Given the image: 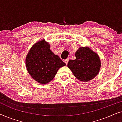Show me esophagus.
Wrapping results in <instances>:
<instances>
[{"instance_id":"obj_1","label":"esophagus","mask_w":122,"mask_h":122,"mask_svg":"<svg viewBox=\"0 0 122 122\" xmlns=\"http://www.w3.org/2000/svg\"><path fill=\"white\" fill-rule=\"evenodd\" d=\"M69 61V58H67V59H66L64 61V62H65V63H66V64L67 65V64H68V61Z\"/></svg>"}]
</instances>
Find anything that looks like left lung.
I'll return each mask as SVG.
<instances>
[{"label":"left lung","mask_w":122,"mask_h":122,"mask_svg":"<svg viewBox=\"0 0 122 122\" xmlns=\"http://www.w3.org/2000/svg\"><path fill=\"white\" fill-rule=\"evenodd\" d=\"M75 55L76 59L70 60L68 63V67L75 77L84 82L94 79L99 73L101 66L98 54L88 46H82Z\"/></svg>","instance_id":"left-lung-1"}]
</instances>
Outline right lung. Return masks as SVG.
I'll return each mask as SVG.
<instances>
[{
	"label": "right lung",
	"mask_w": 122,
	"mask_h": 122,
	"mask_svg": "<svg viewBox=\"0 0 122 122\" xmlns=\"http://www.w3.org/2000/svg\"><path fill=\"white\" fill-rule=\"evenodd\" d=\"M26 69L40 84H47L55 77L60 68L66 66L50 49V44L41 39L31 46L25 58Z\"/></svg>",
	"instance_id": "obj_1"
}]
</instances>
